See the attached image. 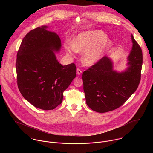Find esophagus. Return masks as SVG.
I'll list each match as a JSON object with an SVG mask.
<instances>
[{"instance_id":"1","label":"esophagus","mask_w":153,"mask_h":153,"mask_svg":"<svg viewBox=\"0 0 153 153\" xmlns=\"http://www.w3.org/2000/svg\"><path fill=\"white\" fill-rule=\"evenodd\" d=\"M82 73V71L81 69H80V68H77V74L78 75L81 74Z\"/></svg>"}]
</instances>
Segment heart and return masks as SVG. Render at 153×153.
<instances>
[{"instance_id": "1", "label": "heart", "mask_w": 153, "mask_h": 153, "mask_svg": "<svg viewBox=\"0 0 153 153\" xmlns=\"http://www.w3.org/2000/svg\"><path fill=\"white\" fill-rule=\"evenodd\" d=\"M106 39V34L100 30L85 31L79 34L73 43L65 42L64 48L67 54L72 57L77 53H83V63L90 66L99 61L112 47V42Z\"/></svg>"}]
</instances>
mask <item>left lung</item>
Returning <instances> with one entry per match:
<instances>
[{"mask_svg": "<svg viewBox=\"0 0 153 153\" xmlns=\"http://www.w3.org/2000/svg\"><path fill=\"white\" fill-rule=\"evenodd\" d=\"M132 50L129 67L122 73L113 70V63L106 56L85 71L82 74L86 104L98 113H106L121 106L138 88L141 77L142 51L131 35Z\"/></svg>", "mask_w": 153, "mask_h": 153, "instance_id": "left-lung-1", "label": "left lung"}]
</instances>
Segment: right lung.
<instances>
[{
  "label": "right lung",
  "instance_id": "1",
  "mask_svg": "<svg viewBox=\"0 0 153 153\" xmlns=\"http://www.w3.org/2000/svg\"><path fill=\"white\" fill-rule=\"evenodd\" d=\"M47 27H37L23 39L17 53L19 90L34 106L51 110L60 105L63 93L76 75V65H62L53 51L61 47L59 36Z\"/></svg>",
  "mask_w": 153,
  "mask_h": 153
}]
</instances>
